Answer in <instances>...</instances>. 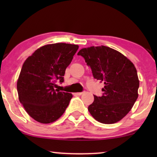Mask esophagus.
I'll return each mask as SVG.
<instances>
[{"label":"esophagus","mask_w":157,"mask_h":157,"mask_svg":"<svg viewBox=\"0 0 157 157\" xmlns=\"http://www.w3.org/2000/svg\"><path fill=\"white\" fill-rule=\"evenodd\" d=\"M82 94H83V92H78V93H75V94H76V95H78V96H80Z\"/></svg>","instance_id":"34e87169"}]
</instances>
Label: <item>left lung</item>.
<instances>
[{
  "label": "left lung",
  "mask_w": 157,
  "mask_h": 157,
  "mask_svg": "<svg viewBox=\"0 0 157 157\" xmlns=\"http://www.w3.org/2000/svg\"><path fill=\"white\" fill-rule=\"evenodd\" d=\"M78 55L84 58L94 78L105 84L101 96L94 95L88 107L90 113L102 124L120 121L138 98L139 81L134 65L119 51L104 46L82 48Z\"/></svg>",
  "instance_id": "left-lung-1"
}]
</instances>
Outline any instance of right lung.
Here are the masks:
<instances>
[{
  "label": "right lung",
  "mask_w": 157,
  "mask_h": 157,
  "mask_svg": "<svg viewBox=\"0 0 157 157\" xmlns=\"http://www.w3.org/2000/svg\"><path fill=\"white\" fill-rule=\"evenodd\" d=\"M78 46L58 43L40 47L25 60L17 82L21 104L30 117L41 124L56 121L63 115L72 94L56 89L64 81L66 68Z\"/></svg>",
  "instance_id": "obj_1"
}]
</instances>
